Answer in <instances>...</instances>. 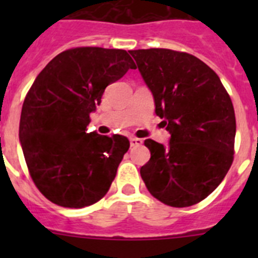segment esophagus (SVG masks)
I'll return each instance as SVG.
<instances>
[{
  "instance_id": "obj_1",
  "label": "esophagus",
  "mask_w": 258,
  "mask_h": 258,
  "mask_svg": "<svg viewBox=\"0 0 258 258\" xmlns=\"http://www.w3.org/2000/svg\"><path fill=\"white\" fill-rule=\"evenodd\" d=\"M143 143L142 140L140 138H136V137H132L131 138V146L132 147H136V146H141Z\"/></svg>"
}]
</instances>
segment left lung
Instances as JSON below:
<instances>
[{"label": "left lung", "instance_id": "8db88e82", "mask_svg": "<svg viewBox=\"0 0 258 258\" xmlns=\"http://www.w3.org/2000/svg\"><path fill=\"white\" fill-rule=\"evenodd\" d=\"M129 52L170 134L168 146L145 141L151 157L141 177L166 206H194L217 188L232 164L236 122L231 99L217 74L197 56L169 49Z\"/></svg>", "mask_w": 258, "mask_h": 258}]
</instances>
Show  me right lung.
Here are the masks:
<instances>
[{"label": "right lung", "instance_id": "right-lung-1", "mask_svg": "<svg viewBox=\"0 0 258 258\" xmlns=\"http://www.w3.org/2000/svg\"><path fill=\"white\" fill-rule=\"evenodd\" d=\"M129 68L136 64L125 50L76 47L50 60L32 84L19 140L32 179L54 204L84 208L109 190L131 143L89 132V116Z\"/></svg>", "mask_w": 258, "mask_h": 258}]
</instances>
